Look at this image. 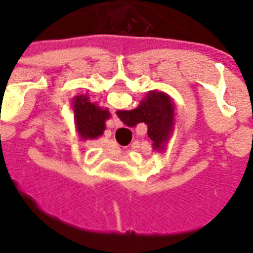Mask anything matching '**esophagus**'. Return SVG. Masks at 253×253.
Here are the masks:
<instances>
[{
  "mask_svg": "<svg viewBox=\"0 0 253 253\" xmlns=\"http://www.w3.org/2000/svg\"><path fill=\"white\" fill-rule=\"evenodd\" d=\"M113 122H114V127H121L122 126V122L119 121V118L117 117V114L113 115Z\"/></svg>",
  "mask_w": 253,
  "mask_h": 253,
  "instance_id": "1",
  "label": "esophagus"
}]
</instances>
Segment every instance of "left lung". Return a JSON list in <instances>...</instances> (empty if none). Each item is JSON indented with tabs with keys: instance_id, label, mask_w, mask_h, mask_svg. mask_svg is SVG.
Segmentation results:
<instances>
[{
	"instance_id": "left-lung-1",
	"label": "left lung",
	"mask_w": 253,
	"mask_h": 253,
	"mask_svg": "<svg viewBox=\"0 0 253 253\" xmlns=\"http://www.w3.org/2000/svg\"><path fill=\"white\" fill-rule=\"evenodd\" d=\"M73 118L77 132L83 140L97 139L106 128V121L111 117L109 109H103L97 102H93L87 93L75 95L71 101Z\"/></svg>"
}]
</instances>
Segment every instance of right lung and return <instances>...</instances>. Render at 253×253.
Listing matches in <instances>:
<instances>
[{"mask_svg":"<svg viewBox=\"0 0 253 253\" xmlns=\"http://www.w3.org/2000/svg\"><path fill=\"white\" fill-rule=\"evenodd\" d=\"M176 107L167 93L158 89L150 90L132 110H119L117 115L126 126L135 127L138 123H146L148 136L156 152H166L167 143L176 126Z\"/></svg>","mask_w":253,"mask_h":253,"instance_id":"right-lung-1","label":"right lung"}]
</instances>
